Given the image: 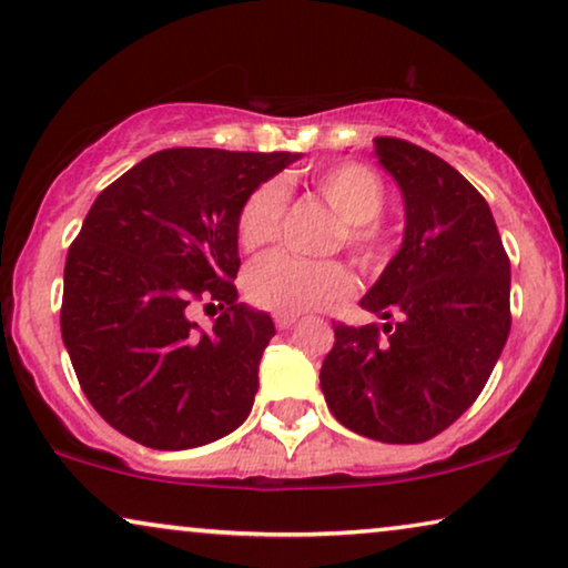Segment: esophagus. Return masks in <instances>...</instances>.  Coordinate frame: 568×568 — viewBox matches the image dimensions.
I'll use <instances>...</instances> for the list:
<instances>
[{"label": "esophagus", "instance_id": "1", "mask_svg": "<svg viewBox=\"0 0 568 568\" xmlns=\"http://www.w3.org/2000/svg\"><path fill=\"white\" fill-rule=\"evenodd\" d=\"M274 323L278 331H290L294 323H297V315H274Z\"/></svg>", "mask_w": 568, "mask_h": 568}]
</instances>
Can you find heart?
Segmentation results:
<instances>
[{
  "instance_id": "1",
  "label": "heart",
  "mask_w": 568,
  "mask_h": 568,
  "mask_svg": "<svg viewBox=\"0 0 568 568\" xmlns=\"http://www.w3.org/2000/svg\"><path fill=\"white\" fill-rule=\"evenodd\" d=\"M310 185L341 216V243L364 266L383 258V230L377 216L387 204L383 178L362 162H336L310 178ZM286 193L282 183L266 181L247 193L237 212L235 235L245 253L276 243L282 232ZM354 276L338 261H302L274 253L255 261L245 274V294L253 305L276 315H300L346 300Z\"/></svg>"
}]
</instances>
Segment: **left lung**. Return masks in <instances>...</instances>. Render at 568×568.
<instances>
[{
    "label": "left lung",
    "mask_w": 568,
    "mask_h": 568,
    "mask_svg": "<svg viewBox=\"0 0 568 568\" xmlns=\"http://www.w3.org/2000/svg\"><path fill=\"white\" fill-rule=\"evenodd\" d=\"M375 158L400 185L406 232L362 307L398 323L333 325L321 387L346 429L416 445L484 390L509 336L511 271L486 199L453 165L393 136Z\"/></svg>",
    "instance_id": "8db88e82"
}]
</instances>
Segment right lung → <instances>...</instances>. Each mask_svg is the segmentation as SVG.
<instances>
[{
    "label": "right lung",
    "mask_w": 568,
    "mask_h": 568,
    "mask_svg": "<svg viewBox=\"0 0 568 568\" xmlns=\"http://www.w3.org/2000/svg\"><path fill=\"white\" fill-rule=\"evenodd\" d=\"M292 152L162 150L95 199L67 253L61 338L92 408L152 449L235 432L253 408L266 313L237 302L235 222ZM196 304H220L201 332Z\"/></svg>",
    "instance_id": "right-lung-1"
}]
</instances>
